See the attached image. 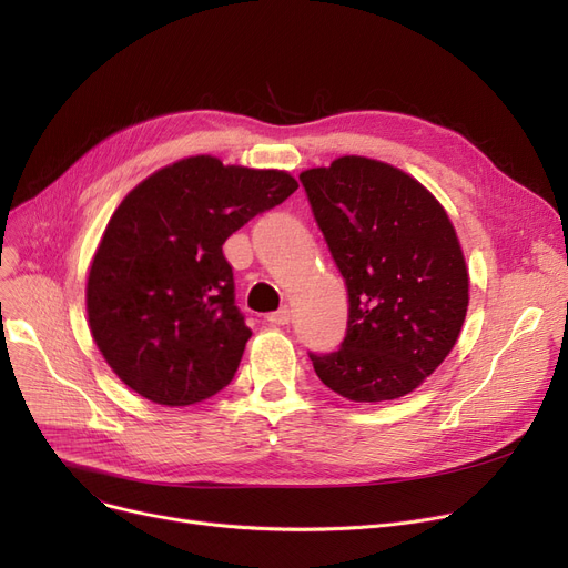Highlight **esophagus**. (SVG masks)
Returning <instances> with one entry per match:
<instances>
[{"mask_svg":"<svg viewBox=\"0 0 568 568\" xmlns=\"http://www.w3.org/2000/svg\"><path fill=\"white\" fill-rule=\"evenodd\" d=\"M290 317H292V311H290L287 306H283V308H278V311H274V313H268V315H266V323H268V325L283 327V325L290 323Z\"/></svg>","mask_w":568,"mask_h":568,"instance_id":"34e87169","label":"esophagus"}]
</instances>
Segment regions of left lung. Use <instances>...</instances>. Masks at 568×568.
<instances>
[{
  "label": "left lung",
  "mask_w": 568,
  "mask_h": 568,
  "mask_svg": "<svg viewBox=\"0 0 568 568\" xmlns=\"http://www.w3.org/2000/svg\"><path fill=\"white\" fill-rule=\"evenodd\" d=\"M348 287L338 351L308 353L351 402L399 399L448 357L468 306V271L448 213L402 169L345 155L300 176Z\"/></svg>",
  "instance_id": "8db88e82"
}]
</instances>
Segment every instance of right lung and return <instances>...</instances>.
I'll return each mask as SVG.
<instances>
[{
    "mask_svg": "<svg viewBox=\"0 0 568 568\" xmlns=\"http://www.w3.org/2000/svg\"><path fill=\"white\" fill-rule=\"evenodd\" d=\"M297 187L285 171L196 155L122 200L85 292L92 338L122 383L162 406L204 402L230 385L253 332L234 302L223 243Z\"/></svg>",
    "mask_w": 568,
    "mask_h": 568,
    "instance_id": "right-lung-1",
    "label": "right lung"
}]
</instances>
